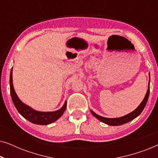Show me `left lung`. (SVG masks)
I'll list each match as a JSON object with an SVG mask.
<instances>
[{"label": "left lung", "mask_w": 158, "mask_h": 158, "mask_svg": "<svg viewBox=\"0 0 158 158\" xmlns=\"http://www.w3.org/2000/svg\"><path fill=\"white\" fill-rule=\"evenodd\" d=\"M149 95H150V82H149V86H148V91H147V94L145 95V96H144V98L143 99V101H142V103H140L139 106H138L135 111L131 112L130 114H127V115H125L124 116H122V117L120 118H106V117H103V116L97 115V114L93 111H91L93 115H94L96 118H98V119L100 120L101 122L105 123V124H106L108 125H111V126H118V125H122V124H126V123L130 122L131 120H133L134 118H135L137 116H139V114L142 113V111H143L144 108L145 107L147 102H148Z\"/></svg>", "instance_id": "obj_1"}]
</instances>
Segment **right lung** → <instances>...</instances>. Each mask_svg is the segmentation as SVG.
I'll return each instance as SVG.
<instances>
[{
	"label": "right lung",
	"instance_id": "1",
	"mask_svg": "<svg viewBox=\"0 0 158 158\" xmlns=\"http://www.w3.org/2000/svg\"><path fill=\"white\" fill-rule=\"evenodd\" d=\"M12 71L13 70L11 69L10 74V96H11L13 103H14L15 107L16 108L17 111L19 112V114L21 116H23L26 119L29 121L30 122L34 123V124L47 125L55 122L62 115L67 107L66 101L61 109L52 112H42L35 111V110L31 109V107L28 106L21 102L20 99L17 96L16 92L14 90V85H13Z\"/></svg>",
	"mask_w": 158,
	"mask_h": 158
}]
</instances>
